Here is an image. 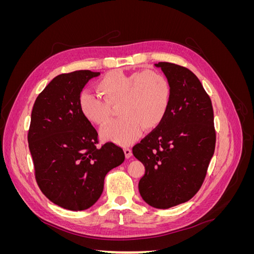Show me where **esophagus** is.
Masks as SVG:
<instances>
[{"mask_svg":"<svg viewBox=\"0 0 254 254\" xmlns=\"http://www.w3.org/2000/svg\"><path fill=\"white\" fill-rule=\"evenodd\" d=\"M124 152H125V156H126V158H131V156H132V151H131V149H130L129 147H125L124 148Z\"/></svg>","mask_w":254,"mask_h":254,"instance_id":"obj_1","label":"esophagus"}]
</instances>
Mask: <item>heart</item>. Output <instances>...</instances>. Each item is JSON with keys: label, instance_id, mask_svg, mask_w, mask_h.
Here are the masks:
<instances>
[{"label": "heart", "instance_id": "b5f03b06", "mask_svg": "<svg viewBox=\"0 0 254 254\" xmlns=\"http://www.w3.org/2000/svg\"><path fill=\"white\" fill-rule=\"evenodd\" d=\"M97 94L84 92L80 96V109L91 123L105 126L111 119V107L119 106L121 119L102 130L105 140L120 145L131 144L141 129L156 128L163 121L172 101V86L165 75L143 70L123 74L107 73L98 80Z\"/></svg>", "mask_w": 254, "mask_h": 254}]
</instances>
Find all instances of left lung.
<instances>
[{
  "label": "left lung",
  "mask_w": 254,
  "mask_h": 254,
  "mask_svg": "<svg viewBox=\"0 0 254 254\" xmlns=\"http://www.w3.org/2000/svg\"><path fill=\"white\" fill-rule=\"evenodd\" d=\"M172 86L163 121L132 147L145 166L139 190L146 203L168 209L189 201L200 190L214 155V112L197 76L189 68L159 63Z\"/></svg>",
  "instance_id": "8db88e82"
}]
</instances>
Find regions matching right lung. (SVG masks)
<instances>
[{"label":"right lung","mask_w":254,"mask_h":254,"mask_svg":"<svg viewBox=\"0 0 254 254\" xmlns=\"http://www.w3.org/2000/svg\"><path fill=\"white\" fill-rule=\"evenodd\" d=\"M99 75L89 70L56 76L36 98L27 140L35 178L52 202L72 211L93 205L106 175L125 160L112 142L97 146L98 133L80 109V92Z\"/></svg>","instance_id":"1"}]
</instances>
